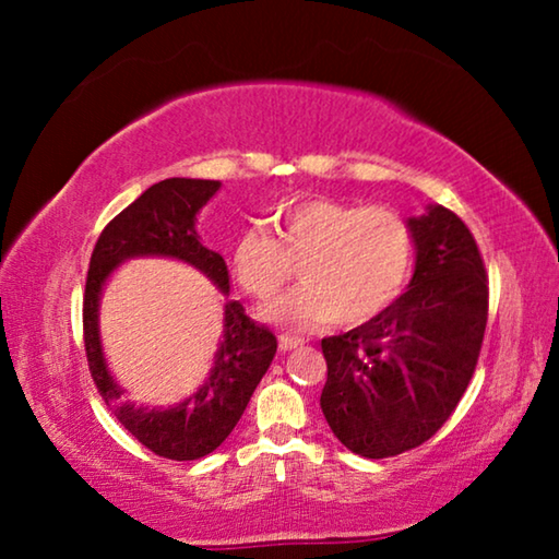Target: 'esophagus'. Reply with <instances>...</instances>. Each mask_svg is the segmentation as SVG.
<instances>
[{"label": "esophagus", "mask_w": 559, "mask_h": 559, "mask_svg": "<svg viewBox=\"0 0 559 559\" xmlns=\"http://www.w3.org/2000/svg\"><path fill=\"white\" fill-rule=\"evenodd\" d=\"M298 345H302V340H300V337H293V335H281V337H278V347H281V353H288V349L298 347Z\"/></svg>", "instance_id": "esophagus-1"}]
</instances>
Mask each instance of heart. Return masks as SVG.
<instances>
[{
	"instance_id": "1",
	"label": "heart",
	"mask_w": 559,
	"mask_h": 559,
	"mask_svg": "<svg viewBox=\"0 0 559 559\" xmlns=\"http://www.w3.org/2000/svg\"><path fill=\"white\" fill-rule=\"evenodd\" d=\"M276 239L263 226L236 236L231 271L253 298H271L300 261V286L263 306L273 323L313 330L340 320L359 325L400 298L414 263L409 219L386 204L306 197L278 210Z\"/></svg>"
}]
</instances>
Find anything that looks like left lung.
<instances>
[{
	"instance_id": "left-lung-1",
	"label": "left lung",
	"mask_w": 559,
	"mask_h": 559,
	"mask_svg": "<svg viewBox=\"0 0 559 559\" xmlns=\"http://www.w3.org/2000/svg\"><path fill=\"white\" fill-rule=\"evenodd\" d=\"M414 229L409 288L349 333L323 337L320 406L335 437L365 459L421 447L456 409L488 323V276L459 214L429 206Z\"/></svg>"
}]
</instances>
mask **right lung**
Wrapping results in <instances>:
<instances>
[{
	"label": "right lung",
	"mask_w": 559,
	"mask_h": 559,
	"mask_svg": "<svg viewBox=\"0 0 559 559\" xmlns=\"http://www.w3.org/2000/svg\"><path fill=\"white\" fill-rule=\"evenodd\" d=\"M219 189L214 179L173 177L153 185L100 231L83 293V345L88 370L103 402L145 449L173 461H194L229 437L253 390L276 355V335L246 316L241 302L224 306V340L214 355L212 374L189 400L173 409H147L122 400L98 340V300L106 278L132 257H173L206 273L229 293V271L216 251L204 249L194 222Z\"/></svg>",
	"instance_id": "1"
}]
</instances>
